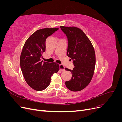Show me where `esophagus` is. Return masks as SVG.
Wrapping results in <instances>:
<instances>
[{"label":"esophagus","instance_id":"34e87169","mask_svg":"<svg viewBox=\"0 0 122 122\" xmlns=\"http://www.w3.org/2000/svg\"><path fill=\"white\" fill-rule=\"evenodd\" d=\"M60 70L61 71V72H63V71H64L65 70V67L62 65H60Z\"/></svg>","mask_w":122,"mask_h":122}]
</instances>
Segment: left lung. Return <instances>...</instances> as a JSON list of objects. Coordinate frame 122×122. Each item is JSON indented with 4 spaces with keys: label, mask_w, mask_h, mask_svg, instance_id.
<instances>
[{
    "label": "left lung",
    "mask_w": 122,
    "mask_h": 122,
    "mask_svg": "<svg viewBox=\"0 0 122 122\" xmlns=\"http://www.w3.org/2000/svg\"><path fill=\"white\" fill-rule=\"evenodd\" d=\"M68 39L67 55L73 60V70L65 68L72 74L71 79L65 82L66 86L73 92L83 90L93 76L96 57L93 45L86 34L75 27L60 26Z\"/></svg>",
    "instance_id": "left-lung-1"
}]
</instances>
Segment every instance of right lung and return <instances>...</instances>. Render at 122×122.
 Instances as JSON below:
<instances>
[{
  "label": "right lung",
  "instance_id": "1",
  "mask_svg": "<svg viewBox=\"0 0 122 122\" xmlns=\"http://www.w3.org/2000/svg\"><path fill=\"white\" fill-rule=\"evenodd\" d=\"M58 29H39L29 36L24 45L20 56L21 69L26 82L36 91H43L48 86L51 76L60 69L59 65L55 62L41 60L45 51L46 40Z\"/></svg>",
  "mask_w": 122,
  "mask_h": 122
}]
</instances>
